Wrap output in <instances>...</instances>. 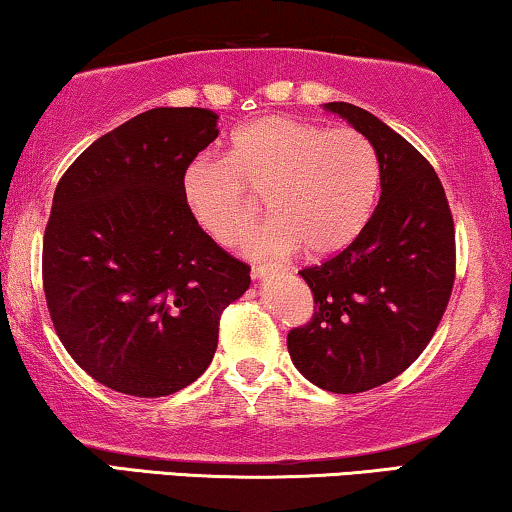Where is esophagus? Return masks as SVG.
I'll list each match as a JSON object with an SVG mask.
<instances>
[{
	"label": "esophagus",
	"mask_w": 512,
	"mask_h": 512,
	"mask_svg": "<svg viewBox=\"0 0 512 512\" xmlns=\"http://www.w3.org/2000/svg\"><path fill=\"white\" fill-rule=\"evenodd\" d=\"M272 268H275V265H254V268H251V279H263Z\"/></svg>",
	"instance_id": "1"
}]
</instances>
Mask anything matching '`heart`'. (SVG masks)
<instances>
[{"label": "heart", "instance_id": "heart-1", "mask_svg": "<svg viewBox=\"0 0 512 512\" xmlns=\"http://www.w3.org/2000/svg\"><path fill=\"white\" fill-rule=\"evenodd\" d=\"M377 188L380 165L361 132L286 116L242 125L226 158L200 156L181 174L188 214L223 247L247 235L258 216L254 195L265 198L275 221L244 242L249 256L340 254L366 228Z\"/></svg>", "mask_w": 512, "mask_h": 512}]
</instances>
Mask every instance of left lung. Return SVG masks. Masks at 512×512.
<instances>
[{"instance_id":"1","label":"left lung","mask_w":512,"mask_h":512,"mask_svg":"<svg viewBox=\"0 0 512 512\" xmlns=\"http://www.w3.org/2000/svg\"><path fill=\"white\" fill-rule=\"evenodd\" d=\"M321 107L373 144L382 193L347 249L300 270L314 317L286 345L305 380L359 394L401 375L436 333L454 284V223L438 174L408 139L349 102Z\"/></svg>"}]
</instances>
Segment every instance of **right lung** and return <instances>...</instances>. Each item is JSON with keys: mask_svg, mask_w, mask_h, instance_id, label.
Masks as SVG:
<instances>
[{"mask_svg": "<svg viewBox=\"0 0 512 512\" xmlns=\"http://www.w3.org/2000/svg\"><path fill=\"white\" fill-rule=\"evenodd\" d=\"M219 116L156 107L95 139L62 174L44 235V291L69 356L104 387L158 398L205 373L249 265L191 219L181 174Z\"/></svg>", "mask_w": 512, "mask_h": 512, "instance_id": "right-lung-1", "label": "right lung"}]
</instances>
